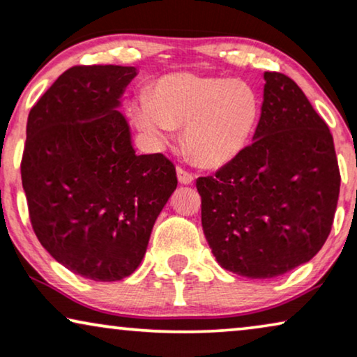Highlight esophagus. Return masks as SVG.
I'll list each match as a JSON object with an SVG mask.
<instances>
[{
    "instance_id": "obj_1",
    "label": "esophagus",
    "mask_w": 357,
    "mask_h": 357,
    "mask_svg": "<svg viewBox=\"0 0 357 357\" xmlns=\"http://www.w3.org/2000/svg\"><path fill=\"white\" fill-rule=\"evenodd\" d=\"M177 177H178V182L183 185H190L193 182V175L190 174L188 170H185L183 167H177Z\"/></svg>"
}]
</instances>
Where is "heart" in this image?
Returning <instances> with one entry per match:
<instances>
[{
	"mask_svg": "<svg viewBox=\"0 0 357 357\" xmlns=\"http://www.w3.org/2000/svg\"><path fill=\"white\" fill-rule=\"evenodd\" d=\"M134 118L159 142L169 141L172 128L185 129V146L193 159L220 165L251 141L261 118V96L243 78L177 73L162 78L151 100L139 101Z\"/></svg>",
	"mask_w": 357,
	"mask_h": 357,
	"instance_id": "1",
	"label": "heart"
}]
</instances>
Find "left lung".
Masks as SVG:
<instances>
[{"mask_svg": "<svg viewBox=\"0 0 357 357\" xmlns=\"http://www.w3.org/2000/svg\"><path fill=\"white\" fill-rule=\"evenodd\" d=\"M264 80L254 141L197 178L213 256L249 279H274L320 251L341 183L330 129L300 86L279 72Z\"/></svg>", "mask_w": 357, "mask_h": 357, "instance_id": "8db88e82", "label": "left lung"}]
</instances>
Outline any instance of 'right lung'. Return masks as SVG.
Listing matches in <instances>:
<instances>
[{"label":"right lung","instance_id":"add662e5","mask_svg":"<svg viewBox=\"0 0 357 357\" xmlns=\"http://www.w3.org/2000/svg\"><path fill=\"white\" fill-rule=\"evenodd\" d=\"M134 67L77 66L32 106L21 160L32 229L73 274L131 275L157 216L177 188L164 154L136 155L116 109Z\"/></svg>","mask_w":357,"mask_h":357}]
</instances>
